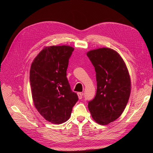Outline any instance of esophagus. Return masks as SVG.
I'll return each instance as SVG.
<instances>
[{
	"label": "esophagus",
	"instance_id": "34e87169",
	"mask_svg": "<svg viewBox=\"0 0 153 153\" xmlns=\"http://www.w3.org/2000/svg\"><path fill=\"white\" fill-rule=\"evenodd\" d=\"M83 93H81V92L77 93V96H78V98L79 99H82L83 98Z\"/></svg>",
	"mask_w": 153,
	"mask_h": 153
}]
</instances>
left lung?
I'll return each mask as SVG.
<instances>
[{
	"label": "left lung",
	"mask_w": 153,
	"mask_h": 153,
	"mask_svg": "<svg viewBox=\"0 0 153 153\" xmlns=\"http://www.w3.org/2000/svg\"><path fill=\"white\" fill-rule=\"evenodd\" d=\"M96 71V95L89 102L93 119L100 125L115 121L124 110L131 93V79L121 56L110 48L87 52Z\"/></svg>",
	"instance_id": "left-lung-1"
}]
</instances>
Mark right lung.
<instances>
[{
  "label": "right lung",
  "instance_id": "add662e5",
  "mask_svg": "<svg viewBox=\"0 0 153 153\" xmlns=\"http://www.w3.org/2000/svg\"><path fill=\"white\" fill-rule=\"evenodd\" d=\"M74 50L67 45L46 47L31 66L30 79L35 107L45 120L54 124L66 122L78 100L66 77Z\"/></svg>",
  "mask_w": 153,
  "mask_h": 153
}]
</instances>
